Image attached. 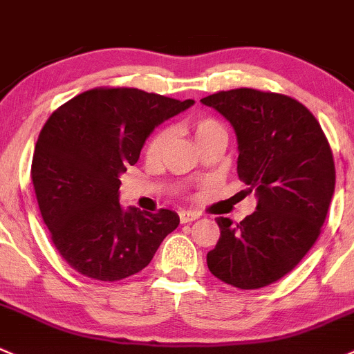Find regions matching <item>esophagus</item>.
I'll list each match as a JSON object with an SVG mask.
<instances>
[{
  "label": "esophagus",
  "mask_w": 354,
  "mask_h": 354,
  "mask_svg": "<svg viewBox=\"0 0 354 354\" xmlns=\"http://www.w3.org/2000/svg\"><path fill=\"white\" fill-rule=\"evenodd\" d=\"M178 218H180V223H191V221L198 220L199 213H194V211H180Z\"/></svg>",
  "instance_id": "34e87169"
}]
</instances>
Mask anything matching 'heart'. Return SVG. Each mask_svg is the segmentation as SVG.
I'll list each match as a JSON object with an SVG mask.
<instances>
[{"label": "heart", "instance_id": "b5f03b06", "mask_svg": "<svg viewBox=\"0 0 354 354\" xmlns=\"http://www.w3.org/2000/svg\"><path fill=\"white\" fill-rule=\"evenodd\" d=\"M187 131L191 133L192 140L196 141V145H201L204 141H207L209 138L216 136V134H225L223 126L213 118H194L187 121ZM170 141V131L169 129H160L158 133H155V136L151 138L150 143L147 147V156L148 160H158L162 156L163 150L169 145Z\"/></svg>", "mask_w": 354, "mask_h": 354}]
</instances>
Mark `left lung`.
<instances>
[{"label": "left lung", "instance_id": "8db88e82", "mask_svg": "<svg viewBox=\"0 0 354 354\" xmlns=\"http://www.w3.org/2000/svg\"><path fill=\"white\" fill-rule=\"evenodd\" d=\"M235 129L236 172L256 192V211L232 225L206 256L211 274L257 290L288 274L319 239L336 185L333 151L319 121L295 98L235 88L201 98Z\"/></svg>", "mask_w": 354, "mask_h": 354}]
</instances>
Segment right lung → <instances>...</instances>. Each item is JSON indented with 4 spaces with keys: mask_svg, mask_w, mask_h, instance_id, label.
I'll use <instances>...</instances> for the list:
<instances>
[{
    "mask_svg": "<svg viewBox=\"0 0 354 354\" xmlns=\"http://www.w3.org/2000/svg\"><path fill=\"white\" fill-rule=\"evenodd\" d=\"M194 100L138 88L88 90L44 124L32 158L42 220L61 257L86 278L119 281L147 268L178 214L122 209L121 174L158 124Z\"/></svg>",
    "mask_w": 354,
    "mask_h": 354,
    "instance_id": "add662e5",
    "label": "right lung"
}]
</instances>
